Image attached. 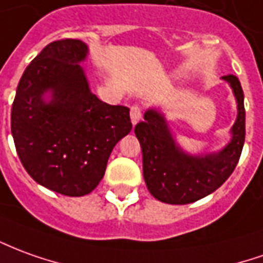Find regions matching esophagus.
<instances>
[{"instance_id":"esophagus-1","label":"esophagus","mask_w":263,"mask_h":263,"mask_svg":"<svg viewBox=\"0 0 263 263\" xmlns=\"http://www.w3.org/2000/svg\"><path fill=\"white\" fill-rule=\"evenodd\" d=\"M142 118V111H141V108L137 105L131 106V122L132 125H137L138 122L141 121Z\"/></svg>"}]
</instances>
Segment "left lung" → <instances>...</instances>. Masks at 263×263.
I'll use <instances>...</instances> for the list:
<instances>
[{"label":"left lung","mask_w":263,"mask_h":263,"mask_svg":"<svg viewBox=\"0 0 263 263\" xmlns=\"http://www.w3.org/2000/svg\"><path fill=\"white\" fill-rule=\"evenodd\" d=\"M236 100L238 115L231 128V141L211 154H188L176 144L168 121L159 109L149 108L135 126L142 149V170L146 188L155 199L185 205L202 199L221 186L234 172L245 142L243 91L235 75H225Z\"/></svg>","instance_id":"left-lung-1"}]
</instances>
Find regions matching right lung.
<instances>
[{"label":"right lung","mask_w":263,"mask_h":263,"mask_svg":"<svg viewBox=\"0 0 263 263\" xmlns=\"http://www.w3.org/2000/svg\"><path fill=\"white\" fill-rule=\"evenodd\" d=\"M80 40L48 44L24 71L11 109L16 154L29 176L67 196L92 192L108 158L132 129L129 108L91 92Z\"/></svg>","instance_id":"right-lung-1"}]
</instances>
